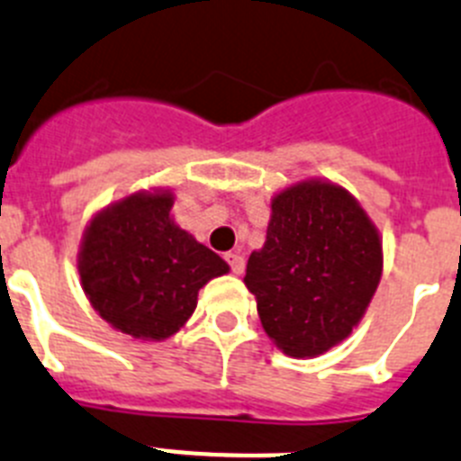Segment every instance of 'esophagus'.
Listing matches in <instances>:
<instances>
[{"label":"esophagus","instance_id":"esophagus-1","mask_svg":"<svg viewBox=\"0 0 461 461\" xmlns=\"http://www.w3.org/2000/svg\"><path fill=\"white\" fill-rule=\"evenodd\" d=\"M225 259H227V264H230V267H231V274H236V276L243 274V269H246V259H243L241 255H239V253H227Z\"/></svg>","mask_w":461,"mask_h":461}]
</instances>
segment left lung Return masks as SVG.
I'll list each match as a JSON object with an SVG mask.
<instances>
[{
	"label": "left lung",
	"mask_w": 461,
	"mask_h": 461,
	"mask_svg": "<svg viewBox=\"0 0 461 461\" xmlns=\"http://www.w3.org/2000/svg\"><path fill=\"white\" fill-rule=\"evenodd\" d=\"M380 276L374 220L343 185L308 178L274 194L267 241L248 259L243 283L276 348L308 359L352 334Z\"/></svg>",
	"instance_id": "left-lung-1"
}]
</instances>
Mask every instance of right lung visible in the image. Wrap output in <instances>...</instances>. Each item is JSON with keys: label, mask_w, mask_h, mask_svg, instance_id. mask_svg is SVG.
I'll list each match as a JSON object with an SVG mask.
<instances>
[{"label": "right lung", "mask_w": 461, "mask_h": 461, "mask_svg": "<svg viewBox=\"0 0 461 461\" xmlns=\"http://www.w3.org/2000/svg\"><path fill=\"white\" fill-rule=\"evenodd\" d=\"M174 190H139L92 215L78 276L99 318L139 341H167L197 308L208 280L230 264L176 225Z\"/></svg>", "instance_id": "obj_1"}]
</instances>
